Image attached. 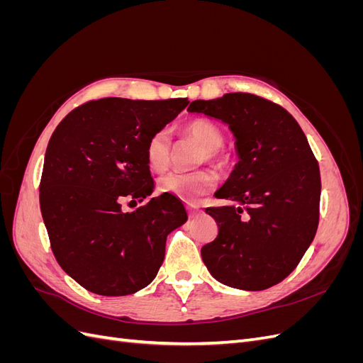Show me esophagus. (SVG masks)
<instances>
[{
	"instance_id": "34e87169",
	"label": "esophagus",
	"mask_w": 363,
	"mask_h": 363,
	"mask_svg": "<svg viewBox=\"0 0 363 363\" xmlns=\"http://www.w3.org/2000/svg\"><path fill=\"white\" fill-rule=\"evenodd\" d=\"M186 208H188V213H189L191 218L196 216L201 212V208L199 206H195V204H188V206H186Z\"/></svg>"
}]
</instances>
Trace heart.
<instances>
[{
  "label": "heart",
  "mask_w": 363,
  "mask_h": 363,
  "mask_svg": "<svg viewBox=\"0 0 363 363\" xmlns=\"http://www.w3.org/2000/svg\"><path fill=\"white\" fill-rule=\"evenodd\" d=\"M184 131L196 139L204 147L201 160L219 163L223 160L221 148L224 135L213 123L204 119H195L184 127ZM171 157V133L168 128H159L152 133L145 144V159L148 167L155 171L163 169ZM216 184V175L208 169L192 172L169 171L159 179L162 192L171 194L184 201H195L204 194L211 192Z\"/></svg>",
  "instance_id": "obj_1"
}]
</instances>
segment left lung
<instances>
[{
    "label": "left lung",
    "instance_id": "left-lung-1",
    "mask_svg": "<svg viewBox=\"0 0 363 363\" xmlns=\"http://www.w3.org/2000/svg\"><path fill=\"white\" fill-rule=\"evenodd\" d=\"M189 112L224 121L239 162L216 192L230 206L207 207L218 236L201 248L212 276L227 286L262 291L298 265L320 223L321 175L309 142L281 106L252 94L195 100Z\"/></svg>",
    "mask_w": 363,
    "mask_h": 363
}]
</instances>
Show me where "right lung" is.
<instances>
[{
    "mask_svg": "<svg viewBox=\"0 0 363 363\" xmlns=\"http://www.w3.org/2000/svg\"><path fill=\"white\" fill-rule=\"evenodd\" d=\"M188 104V98H101L75 107L54 130L40 212L54 257L84 289L128 295L156 277L167 236L186 221L184 207L168 194L133 212H124L123 203L152 192L147 140Z\"/></svg>",
    "mask_w": 363,
    "mask_h": 363,
    "instance_id": "obj_1",
    "label": "right lung"
}]
</instances>
